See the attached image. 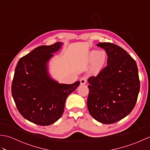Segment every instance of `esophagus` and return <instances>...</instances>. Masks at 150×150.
<instances>
[{"label": "esophagus", "instance_id": "obj_1", "mask_svg": "<svg viewBox=\"0 0 150 150\" xmlns=\"http://www.w3.org/2000/svg\"><path fill=\"white\" fill-rule=\"evenodd\" d=\"M80 82H81V84H85L86 83V82H87V79L85 77H82L80 79Z\"/></svg>", "mask_w": 150, "mask_h": 150}]
</instances>
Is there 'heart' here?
I'll list each match as a JSON object with an SVG mask.
<instances>
[{
	"mask_svg": "<svg viewBox=\"0 0 150 150\" xmlns=\"http://www.w3.org/2000/svg\"><path fill=\"white\" fill-rule=\"evenodd\" d=\"M88 59L93 60L92 70L94 73H98L103 68L107 60V53L104 50H92L89 53Z\"/></svg>",
	"mask_w": 150,
	"mask_h": 150,
	"instance_id": "b5f03b06",
	"label": "heart"
}]
</instances>
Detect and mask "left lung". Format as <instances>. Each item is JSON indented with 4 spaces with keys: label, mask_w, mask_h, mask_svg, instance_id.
Masks as SVG:
<instances>
[{
    "label": "left lung",
    "mask_w": 150,
    "mask_h": 150,
    "mask_svg": "<svg viewBox=\"0 0 150 150\" xmlns=\"http://www.w3.org/2000/svg\"><path fill=\"white\" fill-rule=\"evenodd\" d=\"M107 53V66L88 79V108L98 122L113 124L134 108L140 90L135 60L126 51L110 42L97 44Z\"/></svg>",
    "instance_id": "1"
}]
</instances>
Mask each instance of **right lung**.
I'll return each instance as SVG.
<instances>
[{"instance_id": "add662e5", "label": "right lung", "mask_w": 150, "mask_h": 150, "mask_svg": "<svg viewBox=\"0 0 150 150\" xmlns=\"http://www.w3.org/2000/svg\"><path fill=\"white\" fill-rule=\"evenodd\" d=\"M62 42L40 46L20 59L15 68L11 93L19 113L24 119L40 126L58 120L64 110L66 98L80 82L59 84L50 77L47 64Z\"/></svg>"}]
</instances>
